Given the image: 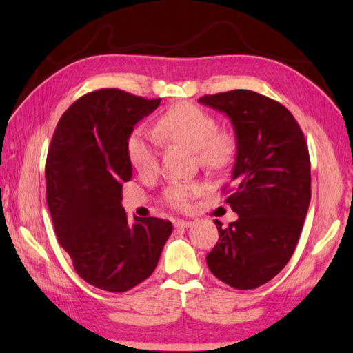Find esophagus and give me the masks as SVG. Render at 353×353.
<instances>
[{
    "instance_id": "esophagus-1",
    "label": "esophagus",
    "mask_w": 353,
    "mask_h": 353,
    "mask_svg": "<svg viewBox=\"0 0 353 353\" xmlns=\"http://www.w3.org/2000/svg\"><path fill=\"white\" fill-rule=\"evenodd\" d=\"M174 226L179 228V229L191 228V226H192V221H190V220H177V221L174 223Z\"/></svg>"
}]
</instances>
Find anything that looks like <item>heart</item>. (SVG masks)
<instances>
[{"label":"heart","mask_w":353,"mask_h":353,"mask_svg":"<svg viewBox=\"0 0 353 353\" xmlns=\"http://www.w3.org/2000/svg\"><path fill=\"white\" fill-rule=\"evenodd\" d=\"M157 130L167 139L197 152L199 161L208 168H221L234 156V138L228 132L216 130L214 117L194 104L181 103L170 108L157 123ZM127 153L139 172L156 170L159 150L153 133L138 129L127 142ZM197 191L196 185L177 183L165 191V197L170 205L185 209Z\"/></svg>","instance_id":"b5f03b06"}]
</instances>
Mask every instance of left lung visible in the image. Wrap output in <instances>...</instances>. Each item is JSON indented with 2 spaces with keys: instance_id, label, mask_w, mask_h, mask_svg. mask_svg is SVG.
I'll use <instances>...</instances> for the list:
<instances>
[{
  "instance_id": "1",
  "label": "left lung",
  "mask_w": 353,
  "mask_h": 353,
  "mask_svg": "<svg viewBox=\"0 0 353 353\" xmlns=\"http://www.w3.org/2000/svg\"><path fill=\"white\" fill-rule=\"evenodd\" d=\"M200 104L226 114L234 125V190L226 199L238 220H215L219 243L206 256L211 273L236 290H253L287 265L311 200V162L291 112L258 92L205 95Z\"/></svg>"
}]
</instances>
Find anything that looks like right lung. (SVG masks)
Masks as SVG:
<instances>
[{"instance_id":"right-lung-1","label":"right lung","mask_w":353,"mask_h":353,"mask_svg":"<svg viewBox=\"0 0 353 353\" xmlns=\"http://www.w3.org/2000/svg\"><path fill=\"white\" fill-rule=\"evenodd\" d=\"M121 89H100L59 119L45 163L47 203L59 243L74 270L94 287L124 292L154 272L171 221L129 223L121 205L132 179L127 153L133 127L159 106Z\"/></svg>"}]
</instances>
